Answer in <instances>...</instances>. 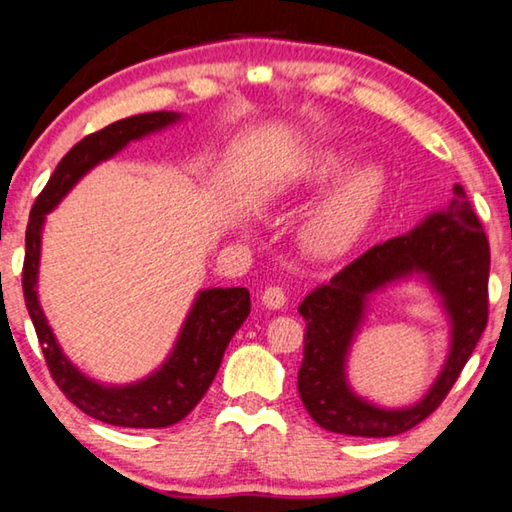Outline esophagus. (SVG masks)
Wrapping results in <instances>:
<instances>
[{
	"mask_svg": "<svg viewBox=\"0 0 512 512\" xmlns=\"http://www.w3.org/2000/svg\"><path fill=\"white\" fill-rule=\"evenodd\" d=\"M284 302H287V291H284L280 284H271L262 293V305L268 309H282Z\"/></svg>",
	"mask_w": 512,
	"mask_h": 512,
	"instance_id": "obj_1",
	"label": "esophagus"
}]
</instances>
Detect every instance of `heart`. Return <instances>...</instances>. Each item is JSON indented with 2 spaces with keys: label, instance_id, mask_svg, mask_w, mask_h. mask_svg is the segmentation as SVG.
I'll return each mask as SVG.
<instances>
[{
  "label": "heart",
  "instance_id": "heart-1",
  "mask_svg": "<svg viewBox=\"0 0 512 512\" xmlns=\"http://www.w3.org/2000/svg\"><path fill=\"white\" fill-rule=\"evenodd\" d=\"M350 151L318 149L302 162L298 187L318 189L348 167ZM386 176L377 162H363L345 171L329 189L302 230V246L314 257H336L348 250L377 212Z\"/></svg>",
  "mask_w": 512,
  "mask_h": 512
}]
</instances>
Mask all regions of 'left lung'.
Instances as JSON below:
<instances>
[{"mask_svg": "<svg viewBox=\"0 0 512 512\" xmlns=\"http://www.w3.org/2000/svg\"><path fill=\"white\" fill-rule=\"evenodd\" d=\"M411 272H424L446 300L453 318V350L444 372L411 410L386 412L359 401L344 381V354L372 290ZM490 246L461 185L445 212L431 214L409 235L372 246L327 284L300 302L307 320L305 359L298 393L320 427L345 436L388 438L413 429L452 391L488 325Z\"/></svg>", "mask_w": 512, "mask_h": 512, "instance_id": "1", "label": "left lung"}]
</instances>
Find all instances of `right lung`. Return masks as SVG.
Returning a JSON list of instances; mask_svg holds the SVG:
<instances>
[{
	"label": "right lung",
	"mask_w": 512,
	"mask_h": 512,
	"mask_svg": "<svg viewBox=\"0 0 512 512\" xmlns=\"http://www.w3.org/2000/svg\"><path fill=\"white\" fill-rule=\"evenodd\" d=\"M178 119L176 112H144L119 119L97 133L83 137L67 151L51 173L49 183L38 194L31 207L27 225V253L22 266V289L29 316L36 327L42 354L56 386L74 406L90 418L115 427L160 429L176 424L201 402L221 366L223 352L228 348L241 323L250 314V293L244 287L207 289L196 298L185 320L169 361L155 370L149 379L131 386H101L83 377L60 352L58 343L42 314L36 296L38 262H40V230L45 214L56 207L72 185L94 164L115 155L119 149L146 133L160 131Z\"/></svg>",
	"instance_id": "obj_1"
}]
</instances>
